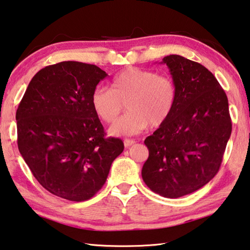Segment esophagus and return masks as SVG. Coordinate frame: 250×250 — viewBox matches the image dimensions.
I'll list each match as a JSON object with an SVG mask.
<instances>
[{"label":"esophagus","mask_w":250,"mask_h":250,"mask_svg":"<svg viewBox=\"0 0 250 250\" xmlns=\"http://www.w3.org/2000/svg\"><path fill=\"white\" fill-rule=\"evenodd\" d=\"M124 143H125V147H129V146H131L132 145H134L135 141L134 140H131V139H125V140L124 141Z\"/></svg>","instance_id":"esophagus-1"}]
</instances>
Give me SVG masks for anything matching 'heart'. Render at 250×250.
Returning <instances> with one entry per match:
<instances>
[{"label":"heart","instance_id":"heart-1","mask_svg":"<svg viewBox=\"0 0 250 250\" xmlns=\"http://www.w3.org/2000/svg\"><path fill=\"white\" fill-rule=\"evenodd\" d=\"M176 86L168 76L155 71L129 67L113 77L111 89L97 86L91 92V107L105 124H111L120 115L125 104L128 113L116 121L109 133L116 137L134 135L149 124L160 126L174 110Z\"/></svg>","mask_w":250,"mask_h":250}]
</instances>
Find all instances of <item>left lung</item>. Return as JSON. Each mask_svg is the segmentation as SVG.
Listing matches in <instances>:
<instances>
[{"label": "left lung", "instance_id": "1", "mask_svg": "<svg viewBox=\"0 0 250 250\" xmlns=\"http://www.w3.org/2000/svg\"><path fill=\"white\" fill-rule=\"evenodd\" d=\"M177 91L170 118L145 140L142 179L151 191L177 198L216 175L231 133L228 99L215 76L180 55L166 56Z\"/></svg>", "mask_w": 250, "mask_h": 250}]
</instances>
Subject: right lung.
Returning a JSON list of instances; mask_svg holds the SVG:
<instances>
[{
    "instance_id": "right-lung-1",
    "label": "right lung",
    "mask_w": 250,
    "mask_h": 250,
    "mask_svg": "<svg viewBox=\"0 0 250 250\" xmlns=\"http://www.w3.org/2000/svg\"><path fill=\"white\" fill-rule=\"evenodd\" d=\"M107 76L79 62L47 66L29 82L16 111L21 155L40 184L65 200L94 196L124 151L120 139L104 138L90 103Z\"/></svg>"
}]
</instances>
